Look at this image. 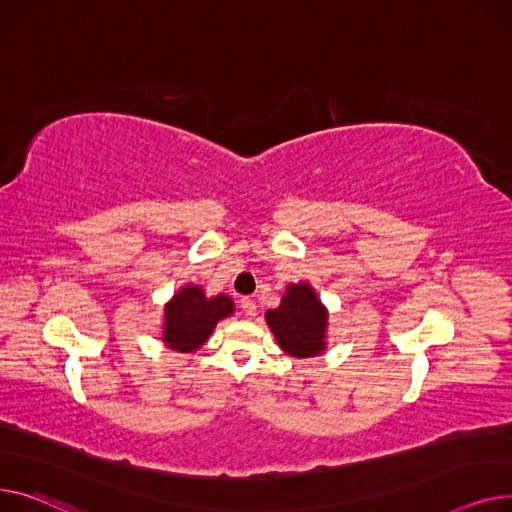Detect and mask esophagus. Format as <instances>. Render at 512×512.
<instances>
[{
    "label": "esophagus",
    "instance_id": "obj_1",
    "mask_svg": "<svg viewBox=\"0 0 512 512\" xmlns=\"http://www.w3.org/2000/svg\"><path fill=\"white\" fill-rule=\"evenodd\" d=\"M242 310H244V314H246L248 318L256 316L258 308H256V302H254V299H250V297H244V299H242Z\"/></svg>",
    "mask_w": 512,
    "mask_h": 512
}]
</instances>
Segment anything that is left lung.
<instances>
[{"instance_id":"obj_1","label":"left lung","mask_w":512,"mask_h":512,"mask_svg":"<svg viewBox=\"0 0 512 512\" xmlns=\"http://www.w3.org/2000/svg\"><path fill=\"white\" fill-rule=\"evenodd\" d=\"M279 347L293 357H314L326 347L328 312L310 283L287 285L281 306L266 312Z\"/></svg>"}]
</instances>
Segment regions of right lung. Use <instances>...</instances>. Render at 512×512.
I'll use <instances>...</instances> for the list:
<instances>
[{"label":"right lung","instance_id":"1","mask_svg":"<svg viewBox=\"0 0 512 512\" xmlns=\"http://www.w3.org/2000/svg\"><path fill=\"white\" fill-rule=\"evenodd\" d=\"M233 299L225 293L206 297L200 285H184L165 306L163 343L179 353L200 349L219 320L231 316Z\"/></svg>","mask_w":512,"mask_h":512}]
</instances>
